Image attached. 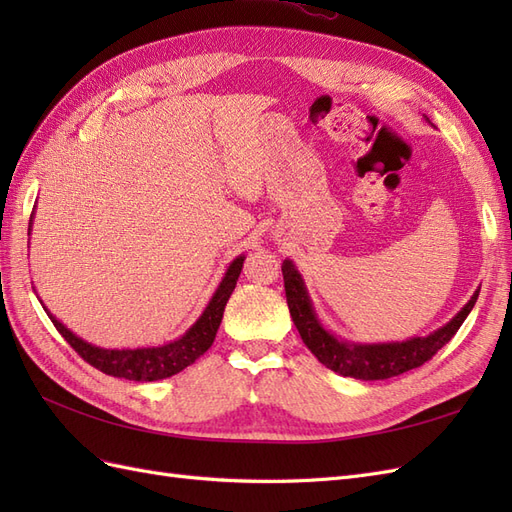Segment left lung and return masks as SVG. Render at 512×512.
<instances>
[{
	"instance_id": "obj_1",
	"label": "left lung",
	"mask_w": 512,
	"mask_h": 512,
	"mask_svg": "<svg viewBox=\"0 0 512 512\" xmlns=\"http://www.w3.org/2000/svg\"><path fill=\"white\" fill-rule=\"evenodd\" d=\"M423 117L431 126L429 117ZM282 273L290 316L303 344L312 350V354L324 367H329L339 376L356 380H386L404 374V371H410L414 367H421L442 346L451 342L463 320L472 312L480 292L474 290L470 301L444 327L425 337L416 335L404 339V342H350V339L339 337L324 327L314 307V301L309 297L303 275L290 258L282 262Z\"/></svg>"
}]
</instances>
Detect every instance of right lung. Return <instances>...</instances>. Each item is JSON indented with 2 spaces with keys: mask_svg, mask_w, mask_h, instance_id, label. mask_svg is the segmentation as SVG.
<instances>
[{
  "mask_svg": "<svg viewBox=\"0 0 512 512\" xmlns=\"http://www.w3.org/2000/svg\"><path fill=\"white\" fill-rule=\"evenodd\" d=\"M32 226H34V213L32 218H29L27 235H32ZM243 260H245V254L232 258V262L226 267L222 282L218 284V288H215L207 307L203 309V314L196 318L192 327L177 339H173V342H166L160 346L100 348L96 344L85 342V339L76 333H72L64 322H59L49 309L44 305L42 307L46 316H49L51 322L55 324V329L61 333V337H64L89 365L104 371L106 376L126 378L134 382H156V380H164L179 374V371L192 365L198 356H203L211 348L215 333H218L220 322L224 318V307L230 299L232 290L237 286V280L243 269Z\"/></svg>",
  "mask_w": 512,
  "mask_h": 512,
  "instance_id": "add662e5",
  "label": "right lung"
}]
</instances>
